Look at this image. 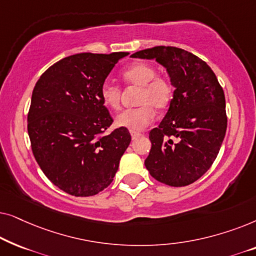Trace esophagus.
Returning a JSON list of instances; mask_svg holds the SVG:
<instances>
[{
  "instance_id": "esophagus-1",
  "label": "esophagus",
  "mask_w": 256,
  "mask_h": 256,
  "mask_svg": "<svg viewBox=\"0 0 256 256\" xmlns=\"http://www.w3.org/2000/svg\"><path fill=\"white\" fill-rule=\"evenodd\" d=\"M130 135H132V138H138V136H141L142 134L140 132H135V130H130Z\"/></svg>"
}]
</instances>
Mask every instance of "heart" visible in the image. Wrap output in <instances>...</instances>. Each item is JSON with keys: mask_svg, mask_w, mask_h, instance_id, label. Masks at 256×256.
I'll return each mask as SVG.
<instances>
[{"mask_svg": "<svg viewBox=\"0 0 256 256\" xmlns=\"http://www.w3.org/2000/svg\"><path fill=\"white\" fill-rule=\"evenodd\" d=\"M127 85L138 87L135 108L124 110L115 118L118 127L142 130L155 118V110L163 112L174 99V86L166 76L156 74V68L146 62H138L121 72ZM121 87L106 80L100 87V98L104 106L118 110L121 104Z\"/></svg>", "mask_w": 256, "mask_h": 256, "instance_id": "1", "label": "heart"}]
</instances>
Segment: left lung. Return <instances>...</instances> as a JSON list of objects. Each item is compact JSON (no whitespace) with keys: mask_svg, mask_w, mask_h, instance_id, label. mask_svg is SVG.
<instances>
[{"mask_svg":"<svg viewBox=\"0 0 256 256\" xmlns=\"http://www.w3.org/2000/svg\"><path fill=\"white\" fill-rule=\"evenodd\" d=\"M132 57L156 59L176 88L166 115L149 132L152 149L146 168L160 183L186 186L211 168L225 138L222 87L204 60L183 48L160 45Z\"/></svg>","mask_w":256,"mask_h":256,"instance_id":"left-lung-1","label":"left lung"}]
</instances>
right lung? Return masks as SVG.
<instances>
[{"label": "right lung", "mask_w": 256, "mask_h": 256, "mask_svg": "<svg viewBox=\"0 0 256 256\" xmlns=\"http://www.w3.org/2000/svg\"><path fill=\"white\" fill-rule=\"evenodd\" d=\"M128 52L78 54L50 66L34 85L28 113L34 156L45 176L66 194L90 197L106 188L132 136L113 124L100 87Z\"/></svg>", "instance_id": "obj_1"}]
</instances>
